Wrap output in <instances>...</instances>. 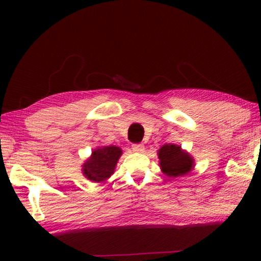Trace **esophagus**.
Listing matches in <instances>:
<instances>
[{"label":"esophagus","mask_w":261,"mask_h":261,"mask_svg":"<svg viewBox=\"0 0 261 261\" xmlns=\"http://www.w3.org/2000/svg\"><path fill=\"white\" fill-rule=\"evenodd\" d=\"M132 148H133L134 152H139V153H142L145 151V146L142 144H134L132 146Z\"/></svg>","instance_id":"34e87169"}]
</instances>
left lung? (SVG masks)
I'll return each mask as SVG.
<instances>
[{"label": "left lung", "instance_id": "obj_1", "mask_svg": "<svg viewBox=\"0 0 261 261\" xmlns=\"http://www.w3.org/2000/svg\"><path fill=\"white\" fill-rule=\"evenodd\" d=\"M160 169L167 177H181L194 169L192 156L180 148V146L166 144L158 151Z\"/></svg>", "mask_w": 261, "mask_h": 261}]
</instances>
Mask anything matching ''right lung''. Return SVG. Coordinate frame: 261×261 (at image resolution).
<instances>
[{
	"label": "right lung",
	"mask_w": 261,
	"mask_h": 261,
	"mask_svg": "<svg viewBox=\"0 0 261 261\" xmlns=\"http://www.w3.org/2000/svg\"><path fill=\"white\" fill-rule=\"evenodd\" d=\"M121 154L122 151L117 146H105L94 149L90 158L85 160L82 167L85 178L95 183L108 179L114 173Z\"/></svg>",
	"instance_id": "right-lung-1"
}]
</instances>
